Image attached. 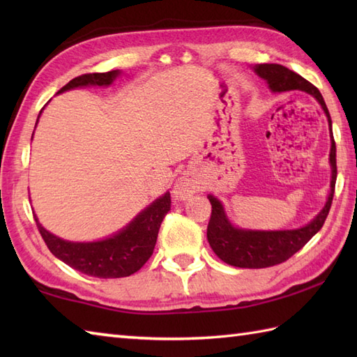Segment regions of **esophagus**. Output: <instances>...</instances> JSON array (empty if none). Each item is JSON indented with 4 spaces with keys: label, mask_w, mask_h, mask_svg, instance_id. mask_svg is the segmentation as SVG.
Listing matches in <instances>:
<instances>
[{
    "label": "esophagus",
    "mask_w": 357,
    "mask_h": 357,
    "mask_svg": "<svg viewBox=\"0 0 357 357\" xmlns=\"http://www.w3.org/2000/svg\"><path fill=\"white\" fill-rule=\"evenodd\" d=\"M201 192V185L190 174H183L176 179L173 185V198L178 201H185L190 198L192 195Z\"/></svg>",
    "instance_id": "34e87169"
}]
</instances>
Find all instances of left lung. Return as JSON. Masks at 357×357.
<instances>
[{"mask_svg":"<svg viewBox=\"0 0 357 357\" xmlns=\"http://www.w3.org/2000/svg\"><path fill=\"white\" fill-rule=\"evenodd\" d=\"M257 77L267 81L268 89L275 93L291 92V90H301L316 98L327 116L331 149H330V167H331V181H330V193L327 202L322 210L317 213L312 221L301 229L294 230H250L234 227L230 219L227 218L222 202L213 195L207 198L211 204V216L207 227V239L211 250L216 253L219 259L225 264L233 265L239 268H265L273 265L285 262L296 252L304 247L314 234L322 229L325 219L333 202L336 184V144L333 138L331 130V118L327 105L319 90L312 82H308L301 75L280 64H257L253 67Z\"/></svg>","mask_w":357,"mask_h":357,"instance_id":"obj_1","label":"left lung"}]
</instances>
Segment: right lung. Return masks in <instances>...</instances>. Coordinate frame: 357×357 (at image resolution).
Masks as SVG:
<instances>
[{
    "label": "right lung",
    "mask_w": 357,
    "mask_h": 357,
    "mask_svg": "<svg viewBox=\"0 0 357 357\" xmlns=\"http://www.w3.org/2000/svg\"><path fill=\"white\" fill-rule=\"evenodd\" d=\"M119 70H110L105 73L81 75L67 82L61 90H58V93L78 87H107L119 77ZM170 206V193L167 192L136 215L124 229L109 238L93 242L66 241L45 230L38 221L36 215H33V218L45 245L59 261L84 275L110 279L130 276L149 261L156 244L159 227L164 216L169 213Z\"/></svg>",
    "instance_id": "right-lung-1"
}]
</instances>
